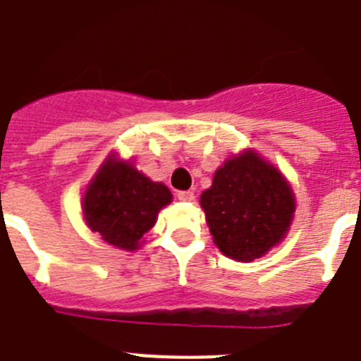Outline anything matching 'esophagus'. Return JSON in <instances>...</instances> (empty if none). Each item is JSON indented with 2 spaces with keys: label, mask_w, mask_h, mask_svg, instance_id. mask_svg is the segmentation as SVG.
Masks as SVG:
<instances>
[{
  "label": "esophagus",
  "mask_w": 361,
  "mask_h": 361,
  "mask_svg": "<svg viewBox=\"0 0 361 361\" xmlns=\"http://www.w3.org/2000/svg\"><path fill=\"white\" fill-rule=\"evenodd\" d=\"M177 198L180 200V202H193L195 193L193 191H178Z\"/></svg>",
  "instance_id": "esophagus-1"
}]
</instances>
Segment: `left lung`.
<instances>
[{
    "label": "left lung",
    "instance_id": "left-lung-1",
    "mask_svg": "<svg viewBox=\"0 0 361 361\" xmlns=\"http://www.w3.org/2000/svg\"><path fill=\"white\" fill-rule=\"evenodd\" d=\"M295 206L288 178L252 148L226 159L209 190L200 195L214 245L241 263L279 245L292 226Z\"/></svg>",
    "mask_w": 361,
    "mask_h": 361
}]
</instances>
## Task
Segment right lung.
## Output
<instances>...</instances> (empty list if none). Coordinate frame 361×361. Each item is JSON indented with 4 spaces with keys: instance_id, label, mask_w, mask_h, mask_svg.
Segmentation results:
<instances>
[{
    "instance_id": "add662e5",
    "label": "right lung",
    "mask_w": 361,
    "mask_h": 361,
    "mask_svg": "<svg viewBox=\"0 0 361 361\" xmlns=\"http://www.w3.org/2000/svg\"><path fill=\"white\" fill-rule=\"evenodd\" d=\"M171 198L163 183H154L130 159L111 152L85 186L82 214L85 226L105 243L134 252Z\"/></svg>"
}]
</instances>
